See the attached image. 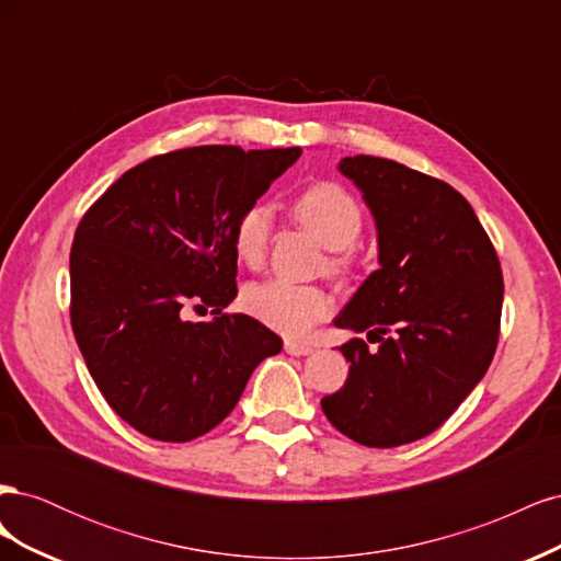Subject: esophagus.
Returning <instances> with one entry per match:
<instances>
[{
  "label": "esophagus",
  "mask_w": 561,
  "mask_h": 561,
  "mask_svg": "<svg viewBox=\"0 0 561 561\" xmlns=\"http://www.w3.org/2000/svg\"><path fill=\"white\" fill-rule=\"evenodd\" d=\"M285 353L287 355H309V353H313V346L299 344V342H285Z\"/></svg>",
  "instance_id": "34e87169"
}]
</instances>
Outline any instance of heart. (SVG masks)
Returning <instances> with one entry per match:
<instances>
[{"label": "heart", "mask_w": 561, "mask_h": 561, "mask_svg": "<svg viewBox=\"0 0 561 561\" xmlns=\"http://www.w3.org/2000/svg\"><path fill=\"white\" fill-rule=\"evenodd\" d=\"M297 222L311 231L328 250H346L363 229V210L355 198L334 182H316L293 201ZM271 233V213L264 206H250L233 225V252L243 264L260 266ZM336 268L348 266L346 254L332 257ZM245 311L266 328L285 336L301 339L316 322L332 313V297L316 285H297L287 280L252 283L243 293Z\"/></svg>", "instance_id": "obj_1"}]
</instances>
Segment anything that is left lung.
I'll return each instance as SVG.
<instances>
[{"instance_id":"left-lung-1","label":"left lung","mask_w":561,"mask_h":561,"mask_svg":"<svg viewBox=\"0 0 561 561\" xmlns=\"http://www.w3.org/2000/svg\"><path fill=\"white\" fill-rule=\"evenodd\" d=\"M375 215L379 268L334 318L377 336L339 351L344 388L320 400L336 431L365 447H400L431 435L480 383L494 358L503 307L499 254L454 186L379 157H346Z\"/></svg>"}]
</instances>
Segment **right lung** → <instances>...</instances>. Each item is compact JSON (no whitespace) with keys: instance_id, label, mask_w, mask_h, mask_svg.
Instances as JSON below:
<instances>
[{"instance_id":"right-lung-1","label":"right lung","mask_w":561,"mask_h":561,"mask_svg":"<svg viewBox=\"0 0 561 561\" xmlns=\"http://www.w3.org/2000/svg\"><path fill=\"white\" fill-rule=\"evenodd\" d=\"M301 154L203 145L130 168L81 217L70 318L100 393L135 431L190 443L222 423L280 336L236 297L233 225ZM190 308H213L206 323Z\"/></svg>"}]
</instances>
